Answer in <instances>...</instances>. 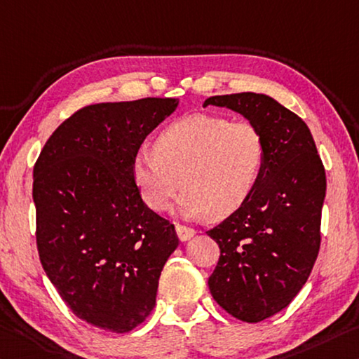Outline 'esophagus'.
<instances>
[{
  "instance_id": "34e87169",
  "label": "esophagus",
  "mask_w": 359,
  "mask_h": 359,
  "mask_svg": "<svg viewBox=\"0 0 359 359\" xmlns=\"http://www.w3.org/2000/svg\"><path fill=\"white\" fill-rule=\"evenodd\" d=\"M175 231H177V236H179L180 241H189L190 238L195 236V233H196L195 230L191 229V226L180 225V224L175 225Z\"/></svg>"
}]
</instances>
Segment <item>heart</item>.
<instances>
[{
	"mask_svg": "<svg viewBox=\"0 0 359 359\" xmlns=\"http://www.w3.org/2000/svg\"><path fill=\"white\" fill-rule=\"evenodd\" d=\"M153 149L139 150L130 164L142 200L166 212L184 187L179 208L190 219L236 212L257 189L266 161L265 137L255 124L208 113L168 124Z\"/></svg>",
	"mask_w": 359,
	"mask_h": 359,
	"instance_id": "1",
	"label": "heart"
}]
</instances>
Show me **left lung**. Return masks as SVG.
Masks as SVG:
<instances>
[{"mask_svg":"<svg viewBox=\"0 0 359 359\" xmlns=\"http://www.w3.org/2000/svg\"><path fill=\"white\" fill-rule=\"evenodd\" d=\"M257 126L266 161L249 201L206 231L220 257L209 276L215 302L236 320L259 323L292 302L309 280L321 244L326 172L302 118L265 94L214 95Z\"/></svg>","mask_w":359,"mask_h":359,"instance_id":"8db88e82","label":"left lung"}]
</instances>
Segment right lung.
Here are the masks:
<instances>
[{"label": "right lung", "mask_w": 359, "mask_h": 359, "mask_svg": "<svg viewBox=\"0 0 359 359\" xmlns=\"http://www.w3.org/2000/svg\"><path fill=\"white\" fill-rule=\"evenodd\" d=\"M179 105L147 97L88 105L57 128L33 168L39 260L79 320L133 331L150 315L179 246L174 225L142 201L130 164Z\"/></svg>", "instance_id": "1"}]
</instances>
